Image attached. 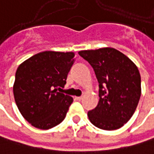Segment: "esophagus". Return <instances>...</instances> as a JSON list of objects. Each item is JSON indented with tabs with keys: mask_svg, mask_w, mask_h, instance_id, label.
Instances as JSON below:
<instances>
[{
	"mask_svg": "<svg viewBox=\"0 0 154 154\" xmlns=\"http://www.w3.org/2000/svg\"><path fill=\"white\" fill-rule=\"evenodd\" d=\"M75 99L77 100V101H80V100H82V99H83V97H75Z\"/></svg>",
	"mask_w": 154,
	"mask_h": 154,
	"instance_id": "34e87169",
	"label": "esophagus"
}]
</instances>
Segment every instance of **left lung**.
<instances>
[{
    "mask_svg": "<svg viewBox=\"0 0 154 154\" xmlns=\"http://www.w3.org/2000/svg\"><path fill=\"white\" fill-rule=\"evenodd\" d=\"M78 54L88 61L99 84V101L88 118L95 126L117 130L135 112L141 95V78L136 64L113 48L81 50Z\"/></svg>",
    "mask_w": 154,
    "mask_h": 154,
    "instance_id": "1",
    "label": "left lung"
}]
</instances>
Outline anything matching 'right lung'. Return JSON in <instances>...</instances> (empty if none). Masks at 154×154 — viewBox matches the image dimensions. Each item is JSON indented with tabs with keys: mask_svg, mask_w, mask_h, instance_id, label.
Segmentation results:
<instances>
[{
	"mask_svg": "<svg viewBox=\"0 0 154 154\" xmlns=\"http://www.w3.org/2000/svg\"><path fill=\"white\" fill-rule=\"evenodd\" d=\"M74 57V52L43 51L17 68L13 86L15 104L34 127L48 130L64 119L73 98L57 92V88L65 85Z\"/></svg>",
	"mask_w": 154,
	"mask_h": 154,
	"instance_id": "add662e5",
	"label": "right lung"
}]
</instances>
